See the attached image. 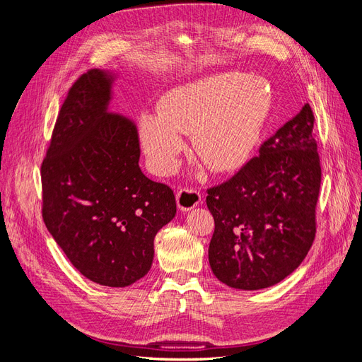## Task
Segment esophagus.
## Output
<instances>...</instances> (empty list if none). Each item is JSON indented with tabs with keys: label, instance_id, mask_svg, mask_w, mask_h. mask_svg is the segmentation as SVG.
<instances>
[{
	"label": "esophagus",
	"instance_id": "34e87169",
	"mask_svg": "<svg viewBox=\"0 0 362 362\" xmlns=\"http://www.w3.org/2000/svg\"><path fill=\"white\" fill-rule=\"evenodd\" d=\"M177 204L181 211H190L201 204V193L194 189H181L177 193Z\"/></svg>",
	"mask_w": 362,
	"mask_h": 362
}]
</instances>
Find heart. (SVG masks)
Masks as SVG:
<instances>
[{
    "label": "heart",
    "instance_id": "b5f03b06",
    "mask_svg": "<svg viewBox=\"0 0 362 362\" xmlns=\"http://www.w3.org/2000/svg\"><path fill=\"white\" fill-rule=\"evenodd\" d=\"M272 107V92L259 76L226 72L175 87L158 103V115L139 120L140 145L151 169L169 173L192 136V151L213 172H231L250 157Z\"/></svg>",
    "mask_w": 362,
    "mask_h": 362
}]
</instances>
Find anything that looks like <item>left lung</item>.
<instances>
[{
	"mask_svg": "<svg viewBox=\"0 0 362 362\" xmlns=\"http://www.w3.org/2000/svg\"><path fill=\"white\" fill-rule=\"evenodd\" d=\"M310 104L231 180L208 189L214 217L208 259L228 287L261 290L300 266L315 237L322 169Z\"/></svg>",
	"mask_w": 362,
	"mask_h": 362,
	"instance_id": "1",
	"label": "left lung"
}]
</instances>
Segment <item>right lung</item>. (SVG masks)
Wrapping results in <instances>:
<instances>
[{
    "label": "right lung",
    "mask_w": 362,
    "mask_h": 362,
    "mask_svg": "<svg viewBox=\"0 0 362 362\" xmlns=\"http://www.w3.org/2000/svg\"><path fill=\"white\" fill-rule=\"evenodd\" d=\"M115 78L90 69L69 89L40 169L42 216L83 276L127 287L149 272L177 202L141 172L136 125L108 112Z\"/></svg>",
    "instance_id": "right-lung-1"
}]
</instances>
